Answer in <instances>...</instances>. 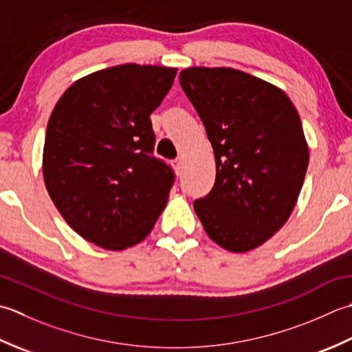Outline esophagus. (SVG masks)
<instances>
[{
    "label": "esophagus",
    "mask_w": 352,
    "mask_h": 352,
    "mask_svg": "<svg viewBox=\"0 0 352 352\" xmlns=\"http://www.w3.org/2000/svg\"><path fill=\"white\" fill-rule=\"evenodd\" d=\"M173 168L176 170V173H179L182 168V157H176V160L173 161Z\"/></svg>",
    "instance_id": "obj_1"
}]
</instances>
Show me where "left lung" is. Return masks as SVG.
<instances>
[{"label": "left lung", "instance_id": "8db88e82", "mask_svg": "<svg viewBox=\"0 0 352 352\" xmlns=\"http://www.w3.org/2000/svg\"><path fill=\"white\" fill-rule=\"evenodd\" d=\"M179 82L206 129L216 182L195 211L208 236L248 252L289 220L302 188L308 146L283 89L234 68L192 67Z\"/></svg>", "mask_w": 352, "mask_h": 352}]
</instances>
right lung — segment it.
<instances>
[{
  "instance_id": "1",
  "label": "right lung",
  "mask_w": 352,
  "mask_h": 352,
  "mask_svg": "<svg viewBox=\"0 0 352 352\" xmlns=\"http://www.w3.org/2000/svg\"><path fill=\"white\" fill-rule=\"evenodd\" d=\"M176 68L124 65L78 78L50 116L42 171L74 231L107 250L138 245L167 205L175 173L153 156L152 113Z\"/></svg>"
}]
</instances>
